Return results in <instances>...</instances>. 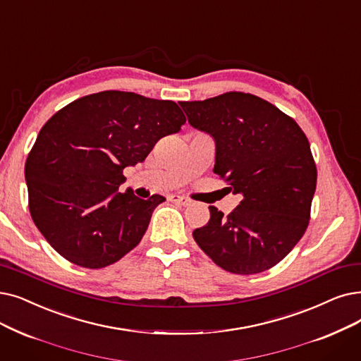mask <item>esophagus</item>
I'll return each mask as SVG.
<instances>
[{"label":"esophagus","instance_id":"esophagus-1","mask_svg":"<svg viewBox=\"0 0 361 361\" xmlns=\"http://www.w3.org/2000/svg\"><path fill=\"white\" fill-rule=\"evenodd\" d=\"M169 200H171V202H176V203H178V205H183V207H189L190 203H192L190 199H187V197L180 196V195H172V196L169 197Z\"/></svg>","mask_w":361,"mask_h":361}]
</instances>
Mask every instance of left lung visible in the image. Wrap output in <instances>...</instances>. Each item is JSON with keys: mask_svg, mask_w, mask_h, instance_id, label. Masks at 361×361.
<instances>
[{"mask_svg": "<svg viewBox=\"0 0 361 361\" xmlns=\"http://www.w3.org/2000/svg\"><path fill=\"white\" fill-rule=\"evenodd\" d=\"M193 128L215 142L214 172L243 199L227 216L209 207L193 238L216 265L255 274L283 259L310 221L317 169L308 138L292 118L252 94L231 91L183 102Z\"/></svg>", "mask_w": 361, "mask_h": 361, "instance_id": "obj_1", "label": "left lung"}]
</instances>
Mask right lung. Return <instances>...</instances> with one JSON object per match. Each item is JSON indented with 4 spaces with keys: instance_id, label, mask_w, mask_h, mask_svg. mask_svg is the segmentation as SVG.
Segmentation results:
<instances>
[{
    "instance_id": "obj_1",
    "label": "right lung",
    "mask_w": 361,
    "mask_h": 361,
    "mask_svg": "<svg viewBox=\"0 0 361 361\" xmlns=\"http://www.w3.org/2000/svg\"><path fill=\"white\" fill-rule=\"evenodd\" d=\"M184 122L177 103L125 91L90 94L53 115L25 165L30 216L47 242L85 269L128 254L165 197L119 193L122 172Z\"/></svg>"
}]
</instances>
